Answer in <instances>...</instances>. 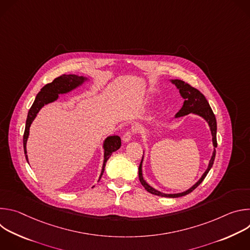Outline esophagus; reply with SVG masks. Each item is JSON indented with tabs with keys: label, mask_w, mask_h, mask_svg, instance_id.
<instances>
[{
	"label": "esophagus",
	"mask_w": 250,
	"mask_h": 250,
	"mask_svg": "<svg viewBox=\"0 0 250 250\" xmlns=\"http://www.w3.org/2000/svg\"><path fill=\"white\" fill-rule=\"evenodd\" d=\"M134 135V130L133 129H130V130H126L125 132V134L123 135V140H124V142H128L130 139H131V137Z\"/></svg>",
	"instance_id": "obj_1"
}]
</instances>
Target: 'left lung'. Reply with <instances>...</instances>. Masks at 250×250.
Returning a JSON list of instances; mask_svg holds the SVG:
<instances>
[{
  "label": "left lung",
  "mask_w": 250,
  "mask_h": 250,
  "mask_svg": "<svg viewBox=\"0 0 250 250\" xmlns=\"http://www.w3.org/2000/svg\"><path fill=\"white\" fill-rule=\"evenodd\" d=\"M172 83L175 84V86L178 89H179V92H180L181 96L185 99L181 110L176 114V118H180V117L186 116V115H188L190 113L199 115L202 118H204L208 122V124L209 125V128H210V131H211V136H212V145H213V147L216 148L218 146V142H217V121H216V117H215V115H213V113H212V111L210 109V106H209L206 97L198 89L192 87L191 85H189L188 83H185L182 80H178V79L172 80ZM215 148H213L212 156H211V158L209 160L208 169L203 174L201 179L192 188H190L186 192L178 193V194H164V193H161V192L153 189L151 186H149L145 181L144 177H142L141 167H142V160H144V156H142L141 162H140L139 167H138L139 181H140L141 185L146 188V190L147 192H149V193H151L153 195H156V196H161V197H166V198H178V197H182V196L188 195L192 191H194L204 181L207 174L210 170V168H211V166L213 164V161H215V157H216V149Z\"/></svg>",
  "instance_id": "1"
}]
</instances>
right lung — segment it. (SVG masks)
I'll return each instance as SVG.
<instances>
[{"instance_id":"obj_1","label":"right lung","mask_w":250,"mask_h":250,"mask_svg":"<svg viewBox=\"0 0 250 250\" xmlns=\"http://www.w3.org/2000/svg\"><path fill=\"white\" fill-rule=\"evenodd\" d=\"M86 80L85 77L83 76H77L73 74H69V75H61L57 78H55L51 83L46 84L41 92L37 95V98H35L31 108L28 111L27 114V119L25 123V128H24V133H23V150L25 154V158L27 160V155H26V141L29 133V126L32 123V121L37 117L38 113L40 110L42 108V106L46 104H49L51 102H54L58 98V94H64L67 92H70L71 90L75 89L79 85H81L84 81ZM121 137L118 135H113L109 136L104 140V164L102 168V172L100 175V179L104 171V166L106 161L110 158L113 152L117 151L121 147Z\"/></svg>"}]
</instances>
